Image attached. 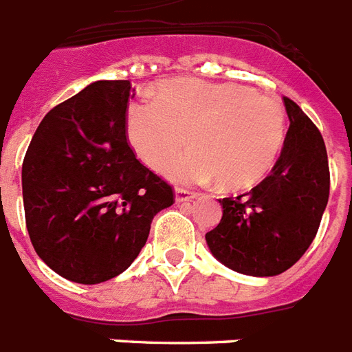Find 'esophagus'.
I'll list each match as a JSON object with an SVG mask.
<instances>
[{"label":"esophagus","instance_id":"1","mask_svg":"<svg viewBox=\"0 0 352 352\" xmlns=\"http://www.w3.org/2000/svg\"><path fill=\"white\" fill-rule=\"evenodd\" d=\"M174 198H176V201H178V204H185V201H192V199L196 198V192H192V190H187V189H176V192H174Z\"/></svg>","mask_w":352,"mask_h":352}]
</instances>
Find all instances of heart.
<instances>
[{"label": "heart", "instance_id": "obj_1", "mask_svg": "<svg viewBox=\"0 0 352 352\" xmlns=\"http://www.w3.org/2000/svg\"><path fill=\"white\" fill-rule=\"evenodd\" d=\"M285 123L276 96L240 83L185 78L162 83L158 100L131 103L125 131L134 154L154 170L189 142L192 148L165 167L176 184L218 178L221 187L243 189L271 168L283 145Z\"/></svg>", "mask_w": 352, "mask_h": 352}]
</instances>
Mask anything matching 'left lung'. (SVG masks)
<instances>
[{"label": "left lung", "mask_w": 352, "mask_h": 352, "mask_svg": "<svg viewBox=\"0 0 352 352\" xmlns=\"http://www.w3.org/2000/svg\"><path fill=\"white\" fill-rule=\"evenodd\" d=\"M289 131L271 174L249 192L220 199L223 216L205 234L216 260L247 276H276L313 243L329 199L325 143L311 120L283 98Z\"/></svg>", "instance_id": "left-lung-1"}]
</instances>
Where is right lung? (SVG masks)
<instances>
[{
  "instance_id": "add662e5",
  "label": "right lung",
  "mask_w": 352,
  "mask_h": 352,
  "mask_svg": "<svg viewBox=\"0 0 352 352\" xmlns=\"http://www.w3.org/2000/svg\"><path fill=\"white\" fill-rule=\"evenodd\" d=\"M129 80H101L41 120L21 168L25 221L38 256L70 282L122 274L174 204L173 187L136 160L125 118Z\"/></svg>"
}]
</instances>
